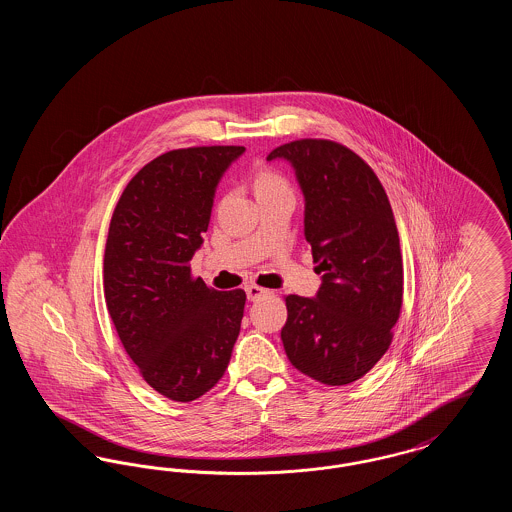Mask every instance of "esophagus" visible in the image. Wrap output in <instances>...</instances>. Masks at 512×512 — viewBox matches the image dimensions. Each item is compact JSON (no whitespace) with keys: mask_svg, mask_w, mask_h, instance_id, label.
Masks as SVG:
<instances>
[{"mask_svg":"<svg viewBox=\"0 0 512 512\" xmlns=\"http://www.w3.org/2000/svg\"><path fill=\"white\" fill-rule=\"evenodd\" d=\"M245 293H247V299L255 301V299H259V297L267 295L268 290L261 288V286H257V284H247V286H245Z\"/></svg>","mask_w":512,"mask_h":512,"instance_id":"esophagus-1","label":"esophagus"}]
</instances>
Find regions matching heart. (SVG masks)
<instances>
[{"label":"heart","instance_id":"1","mask_svg":"<svg viewBox=\"0 0 512 512\" xmlns=\"http://www.w3.org/2000/svg\"><path fill=\"white\" fill-rule=\"evenodd\" d=\"M255 194H263V192H270V190H282L288 188L286 180L272 169H261L255 174Z\"/></svg>","mask_w":512,"mask_h":512}]
</instances>
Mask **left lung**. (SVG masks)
Wrapping results in <instances>:
<instances>
[{
    "label": "left lung",
    "instance_id": "left-lung-1",
    "mask_svg": "<svg viewBox=\"0 0 512 512\" xmlns=\"http://www.w3.org/2000/svg\"><path fill=\"white\" fill-rule=\"evenodd\" d=\"M267 159L295 169L305 238L322 272L315 299L286 295V355L320 384H351L390 349L401 315L403 257L390 199L365 161L332 140H295Z\"/></svg>",
    "mask_w": 512,
    "mask_h": 512
}]
</instances>
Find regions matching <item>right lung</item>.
<instances>
[{
  "label": "right lung",
  "instance_id": "1",
  "mask_svg": "<svg viewBox=\"0 0 512 512\" xmlns=\"http://www.w3.org/2000/svg\"><path fill=\"white\" fill-rule=\"evenodd\" d=\"M242 146L172 149L128 182L103 257L105 303L142 378L172 401L211 390L228 368L245 292L192 276L220 176Z\"/></svg>",
  "mask_w": 512,
  "mask_h": 512
}]
</instances>
